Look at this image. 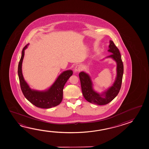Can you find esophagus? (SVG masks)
<instances>
[{"label":"esophagus","mask_w":149,"mask_h":149,"mask_svg":"<svg viewBox=\"0 0 149 149\" xmlns=\"http://www.w3.org/2000/svg\"><path fill=\"white\" fill-rule=\"evenodd\" d=\"M82 70V66L80 65H77L75 67V68L74 69L75 72H80Z\"/></svg>","instance_id":"esophagus-1"}]
</instances>
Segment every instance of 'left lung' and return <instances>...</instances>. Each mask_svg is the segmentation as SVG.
Wrapping results in <instances>:
<instances>
[{
    "label": "left lung",
    "instance_id": "obj_1",
    "mask_svg": "<svg viewBox=\"0 0 149 149\" xmlns=\"http://www.w3.org/2000/svg\"><path fill=\"white\" fill-rule=\"evenodd\" d=\"M112 54L105 58H111L116 63V76L112 86L102 93H98L93 87L90 75L85 72L79 74L83 96L89 102L97 105H105L112 101L120 92L122 85L124 66L120 51L112 40H110L109 50Z\"/></svg>",
    "mask_w": 149,
    "mask_h": 149
}]
</instances>
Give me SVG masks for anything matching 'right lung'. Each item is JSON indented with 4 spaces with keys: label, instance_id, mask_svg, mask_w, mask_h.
I'll list each match as a JSON object with an SVG mask.
<instances>
[{
    "label": "right lung",
    "instance_id": "add662e5",
    "mask_svg": "<svg viewBox=\"0 0 149 149\" xmlns=\"http://www.w3.org/2000/svg\"><path fill=\"white\" fill-rule=\"evenodd\" d=\"M29 45H26L22 50V55L18 65L17 73L22 93L26 99L37 107L49 109L57 106L62 100L64 86L72 75L73 71L67 70L63 72L56 78L54 84L47 90L39 91L31 89L25 81L22 70L25 50L27 49Z\"/></svg>",
    "mask_w": 149,
    "mask_h": 149
}]
</instances>
